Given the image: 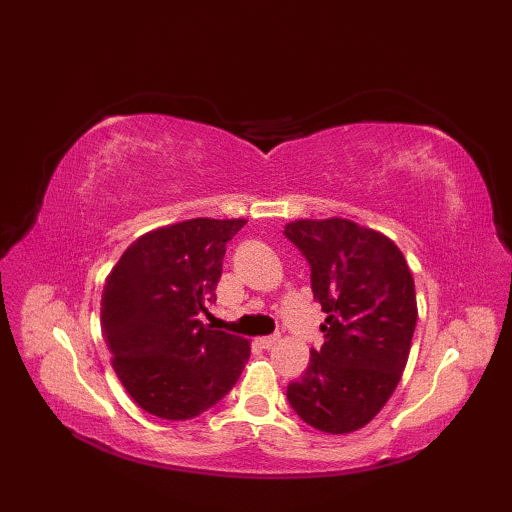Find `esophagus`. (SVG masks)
I'll list each match as a JSON object with an SVG mask.
<instances>
[{"label": "esophagus", "instance_id": "obj_1", "mask_svg": "<svg viewBox=\"0 0 512 512\" xmlns=\"http://www.w3.org/2000/svg\"><path fill=\"white\" fill-rule=\"evenodd\" d=\"M281 336L279 334H270V336H262V339H257V343L264 347V350H270V347H275L279 343Z\"/></svg>", "mask_w": 512, "mask_h": 512}]
</instances>
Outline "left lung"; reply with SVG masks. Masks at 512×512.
Instances as JSON below:
<instances>
[{"label":"left lung","instance_id":"obj_1","mask_svg":"<svg viewBox=\"0 0 512 512\" xmlns=\"http://www.w3.org/2000/svg\"><path fill=\"white\" fill-rule=\"evenodd\" d=\"M310 266L312 295L328 314L321 350L288 385V402L310 427L350 433L394 394L416 330V288L389 237L350 220H299L284 228Z\"/></svg>","mask_w":512,"mask_h":512}]
</instances>
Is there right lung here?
Wrapping results in <instances>:
<instances>
[{"label":"right lung","instance_id":"right-lung-1","mask_svg":"<svg viewBox=\"0 0 512 512\" xmlns=\"http://www.w3.org/2000/svg\"><path fill=\"white\" fill-rule=\"evenodd\" d=\"M246 220L195 217L129 246L105 281L101 328L116 376L151 416L189 420L237 383L250 347L200 321L215 303L226 244Z\"/></svg>","mask_w":512,"mask_h":512}]
</instances>
